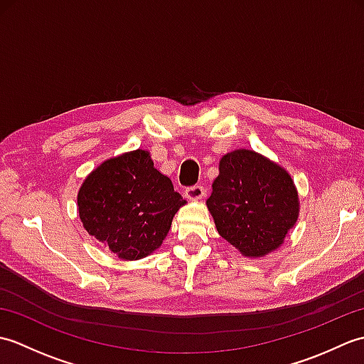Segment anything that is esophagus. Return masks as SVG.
<instances>
[{"mask_svg": "<svg viewBox=\"0 0 364 364\" xmlns=\"http://www.w3.org/2000/svg\"><path fill=\"white\" fill-rule=\"evenodd\" d=\"M205 188L203 186H191L186 189V192H184V196H186V198L189 200H200L205 197Z\"/></svg>", "mask_w": 364, "mask_h": 364, "instance_id": "esophagus-1", "label": "esophagus"}]
</instances>
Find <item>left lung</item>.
Wrapping results in <instances>:
<instances>
[{"label":"left lung","instance_id":"left-lung-1","mask_svg":"<svg viewBox=\"0 0 364 364\" xmlns=\"http://www.w3.org/2000/svg\"><path fill=\"white\" fill-rule=\"evenodd\" d=\"M206 205L219 235L249 258L278 249L299 218V196L291 175L245 149L222 156Z\"/></svg>","mask_w":364,"mask_h":364}]
</instances>
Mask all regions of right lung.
I'll use <instances>...</instances> for the list:
<instances>
[{"instance_id": "right-lung-1", "label": "right lung", "mask_w": 364, "mask_h": 364, "mask_svg": "<svg viewBox=\"0 0 364 364\" xmlns=\"http://www.w3.org/2000/svg\"><path fill=\"white\" fill-rule=\"evenodd\" d=\"M184 203L170 178L154 168L150 151L141 149L105 161L78 192L82 227L127 261L161 247Z\"/></svg>"}]
</instances>
